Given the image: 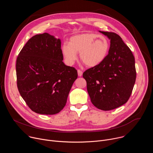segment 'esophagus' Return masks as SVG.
I'll use <instances>...</instances> for the list:
<instances>
[{"label": "esophagus", "mask_w": 153, "mask_h": 153, "mask_svg": "<svg viewBox=\"0 0 153 153\" xmlns=\"http://www.w3.org/2000/svg\"><path fill=\"white\" fill-rule=\"evenodd\" d=\"M77 74H78V76H79V77H81V76H82V74H83V73H82V71L81 70H77Z\"/></svg>", "instance_id": "esophagus-1"}]
</instances>
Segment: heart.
<instances>
[{"instance_id": "heart-1", "label": "heart", "mask_w": 153, "mask_h": 153, "mask_svg": "<svg viewBox=\"0 0 153 153\" xmlns=\"http://www.w3.org/2000/svg\"><path fill=\"white\" fill-rule=\"evenodd\" d=\"M110 43L103 36L94 33H82L72 36L69 43H64L62 47L63 57L68 65H73L79 53L80 60L88 67L98 66L106 59Z\"/></svg>"}]
</instances>
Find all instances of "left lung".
Masks as SVG:
<instances>
[{"label":"left lung","instance_id":"obj_1","mask_svg":"<svg viewBox=\"0 0 153 153\" xmlns=\"http://www.w3.org/2000/svg\"><path fill=\"white\" fill-rule=\"evenodd\" d=\"M110 40L105 60L83 73L92 103L103 111L125 104L132 93L136 78L134 57L122 38L114 33L99 31Z\"/></svg>","mask_w":153,"mask_h":153}]
</instances>
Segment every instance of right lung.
Instances as JSON below:
<instances>
[{
  "mask_svg": "<svg viewBox=\"0 0 153 153\" xmlns=\"http://www.w3.org/2000/svg\"><path fill=\"white\" fill-rule=\"evenodd\" d=\"M63 60L61 40L47 33L30 39L19 54L17 88L34 112L53 115L66 105L77 71Z\"/></svg>",
  "mask_w": 153,
  "mask_h": 153,
  "instance_id": "right-lung-1",
  "label": "right lung"
}]
</instances>
